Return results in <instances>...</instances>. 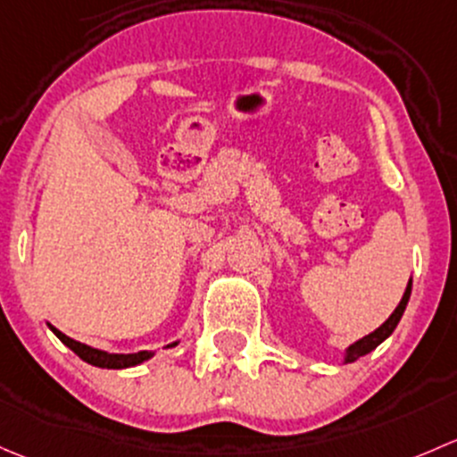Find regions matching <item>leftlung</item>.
Instances as JSON below:
<instances>
[{
  "instance_id": "left-lung-1",
  "label": "left lung",
  "mask_w": 457,
  "mask_h": 457,
  "mask_svg": "<svg viewBox=\"0 0 457 457\" xmlns=\"http://www.w3.org/2000/svg\"><path fill=\"white\" fill-rule=\"evenodd\" d=\"M409 295H411V281H409V284H407V290H404V295H403L401 303H398V308L394 310L392 317H389L387 321H385L383 326L378 328V330H374L371 334H368V337L361 338V341H356L354 345H350V350H347V356H345L347 363H352V361H359L361 356L370 354V352L374 350V347H378L380 343H383L385 338H387L389 334L394 332V328H396V326H398V321H401V317H403L404 308H407Z\"/></svg>"
}]
</instances>
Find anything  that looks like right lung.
I'll use <instances>...</instances> for the list:
<instances>
[{"mask_svg":"<svg viewBox=\"0 0 457 457\" xmlns=\"http://www.w3.org/2000/svg\"><path fill=\"white\" fill-rule=\"evenodd\" d=\"M50 330H53L56 337L61 338V341L65 343V345L70 347V350L74 352V354L79 356V359H83L86 363L89 365H96V368H107V370H123V368H131V365H138L143 363V361L152 359V352H136V354H112V352H103V350H94V347L89 345H83V343L74 341V338L65 337L63 332H59L56 328L50 326Z\"/></svg>","mask_w":457,"mask_h":457,"instance_id":"right-lung-1","label":"right lung"}]
</instances>
